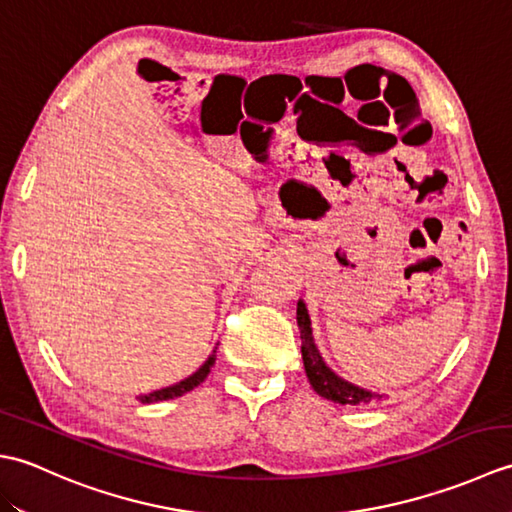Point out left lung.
<instances>
[{
  "mask_svg": "<svg viewBox=\"0 0 512 512\" xmlns=\"http://www.w3.org/2000/svg\"><path fill=\"white\" fill-rule=\"evenodd\" d=\"M297 325L301 332V358L303 367H306V376L310 380L312 389L325 400H332L336 405H350V407H361V405H372V402L383 400L385 394H376V391H369L365 387H358L350 380L341 378L334 372L328 363L323 361L317 343H314L312 336V321L306 303L303 299L297 301Z\"/></svg>",
  "mask_w": 512,
  "mask_h": 512,
  "instance_id": "left-lung-1",
  "label": "left lung"
}]
</instances>
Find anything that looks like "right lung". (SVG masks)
I'll list each match as a JSON object with an SVG mask.
<instances>
[{
	"mask_svg": "<svg viewBox=\"0 0 512 512\" xmlns=\"http://www.w3.org/2000/svg\"><path fill=\"white\" fill-rule=\"evenodd\" d=\"M215 352H217V347L209 354V358H206V361L200 365V369H195L191 376L180 380V383L169 385V387H162V389H156V391H149V394H140V396H136V400L143 402V405H154V402L173 400V398H178L182 394H187V391H191V389L198 387L200 383H204V378L209 376L211 367L215 363Z\"/></svg>",
	"mask_w": 512,
	"mask_h": 512,
	"instance_id": "right-lung-1",
	"label": "right lung"
}]
</instances>
